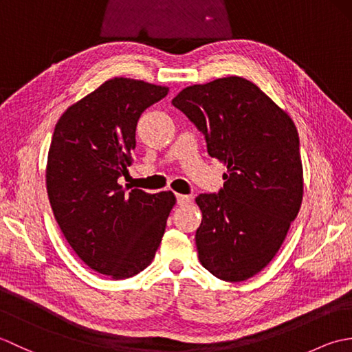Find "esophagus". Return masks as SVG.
<instances>
[{"label": "esophagus", "mask_w": 352, "mask_h": 352, "mask_svg": "<svg viewBox=\"0 0 352 352\" xmlns=\"http://www.w3.org/2000/svg\"><path fill=\"white\" fill-rule=\"evenodd\" d=\"M175 198H177V204L178 206H188V204L192 203V197L182 195V193H177Z\"/></svg>", "instance_id": "34e87169"}]
</instances>
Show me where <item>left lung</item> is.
<instances>
[{
  "instance_id": "1",
  "label": "left lung",
  "mask_w": 352,
  "mask_h": 352,
  "mask_svg": "<svg viewBox=\"0 0 352 352\" xmlns=\"http://www.w3.org/2000/svg\"><path fill=\"white\" fill-rule=\"evenodd\" d=\"M174 107L204 134L227 166L223 188L201 193V265L223 281L260 272L287 236L302 201L300 136L286 111L251 81L227 77L183 89Z\"/></svg>"
}]
</instances>
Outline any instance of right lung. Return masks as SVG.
Instances as JSON below:
<instances>
[{
    "label": "right lung",
    "instance_id": "add662e5",
    "mask_svg": "<svg viewBox=\"0 0 352 352\" xmlns=\"http://www.w3.org/2000/svg\"><path fill=\"white\" fill-rule=\"evenodd\" d=\"M168 87L116 77L72 104L52 134L47 190L66 241L85 263L115 280L151 263L175 204L172 192L126 193L136 125Z\"/></svg>",
    "mask_w": 352,
    "mask_h": 352
}]
</instances>
